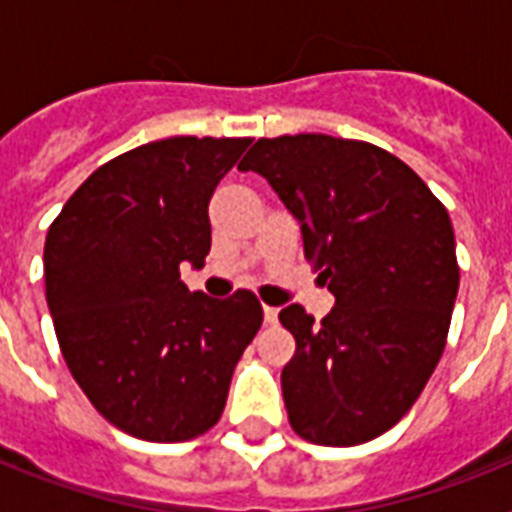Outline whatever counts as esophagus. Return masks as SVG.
Listing matches in <instances>:
<instances>
[{
  "instance_id": "34e87169",
  "label": "esophagus",
  "mask_w": 512,
  "mask_h": 512,
  "mask_svg": "<svg viewBox=\"0 0 512 512\" xmlns=\"http://www.w3.org/2000/svg\"><path fill=\"white\" fill-rule=\"evenodd\" d=\"M263 319H265V324H276V319H279V308H273V305H265Z\"/></svg>"
}]
</instances>
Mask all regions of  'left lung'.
<instances>
[{
	"label": "left lung",
	"instance_id": "obj_1",
	"mask_svg": "<svg viewBox=\"0 0 512 512\" xmlns=\"http://www.w3.org/2000/svg\"><path fill=\"white\" fill-rule=\"evenodd\" d=\"M239 170L279 193L335 295L321 324L300 305L279 313L297 342L281 372L289 425L311 444H366L412 409L444 353L460 289L449 212L417 172L361 140L260 138Z\"/></svg>",
	"mask_w": 512,
	"mask_h": 512
}]
</instances>
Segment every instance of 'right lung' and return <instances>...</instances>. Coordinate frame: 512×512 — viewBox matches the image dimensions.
<instances>
[{
	"label": "right lung",
	"mask_w": 512,
	"mask_h": 512,
	"mask_svg": "<svg viewBox=\"0 0 512 512\" xmlns=\"http://www.w3.org/2000/svg\"><path fill=\"white\" fill-rule=\"evenodd\" d=\"M249 138H167L98 167L44 241L47 305L68 369L124 433L175 444L223 414L263 308L188 292L212 247L209 199Z\"/></svg>",
	"instance_id": "obj_1"
}]
</instances>
